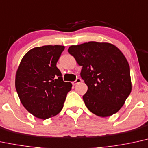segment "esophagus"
<instances>
[{"instance_id":"34e87169","label":"esophagus","mask_w":148,"mask_h":148,"mask_svg":"<svg viewBox=\"0 0 148 148\" xmlns=\"http://www.w3.org/2000/svg\"><path fill=\"white\" fill-rule=\"evenodd\" d=\"M82 81V80L80 79V78H77V79H76V81H74L72 83V84L74 85H76V84H78V83H81V82Z\"/></svg>"}]
</instances>
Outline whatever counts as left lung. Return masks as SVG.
I'll return each instance as SVG.
<instances>
[{
    "mask_svg": "<svg viewBox=\"0 0 148 148\" xmlns=\"http://www.w3.org/2000/svg\"><path fill=\"white\" fill-rule=\"evenodd\" d=\"M68 52L82 66L81 77L88 88L83 99L88 109L102 117L116 113L132 90L125 56L112 44L94 41L70 46Z\"/></svg>",
    "mask_w": 148,
    "mask_h": 148,
    "instance_id": "8db88e82",
    "label": "left lung"
}]
</instances>
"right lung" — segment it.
<instances>
[{
	"instance_id": "1",
	"label": "right lung",
	"mask_w": 148,
	"mask_h": 148,
	"mask_svg": "<svg viewBox=\"0 0 148 148\" xmlns=\"http://www.w3.org/2000/svg\"><path fill=\"white\" fill-rule=\"evenodd\" d=\"M65 47L45 45L23 56L16 75V90L25 108L38 119H47L63 109L72 83L64 82L56 67Z\"/></svg>"
}]
</instances>
